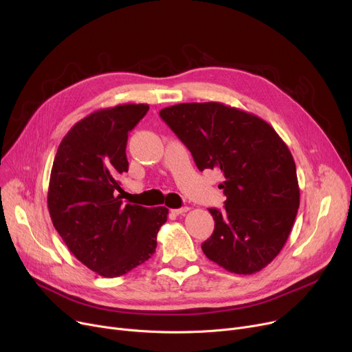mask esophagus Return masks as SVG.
Instances as JSON below:
<instances>
[{
	"label": "esophagus",
	"mask_w": 352,
	"mask_h": 352,
	"mask_svg": "<svg viewBox=\"0 0 352 352\" xmlns=\"http://www.w3.org/2000/svg\"><path fill=\"white\" fill-rule=\"evenodd\" d=\"M188 210H190L188 207H182V208H175V210H171V212H173V214H175V215H179V214L187 212Z\"/></svg>",
	"instance_id": "34e87169"
}]
</instances>
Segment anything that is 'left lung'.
Segmentation results:
<instances>
[{
  "mask_svg": "<svg viewBox=\"0 0 352 352\" xmlns=\"http://www.w3.org/2000/svg\"><path fill=\"white\" fill-rule=\"evenodd\" d=\"M199 171L219 170L226 210L210 208L215 228L201 248L234 274L265 268L287 243L300 207L297 168L287 144L263 118L221 102L160 111Z\"/></svg>",
  "mask_w": 352,
  "mask_h": 352,
  "instance_id": "1",
  "label": "left lung"
}]
</instances>
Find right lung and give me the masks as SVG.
Segmentation results:
<instances>
[{"mask_svg":"<svg viewBox=\"0 0 352 352\" xmlns=\"http://www.w3.org/2000/svg\"><path fill=\"white\" fill-rule=\"evenodd\" d=\"M150 109L122 104L96 111L63 138L52 162L48 211L68 250L85 267L116 278L151 258L168 208L122 204L128 133Z\"/></svg>","mask_w":352,"mask_h":352,"instance_id":"1","label":"right lung"}]
</instances>
